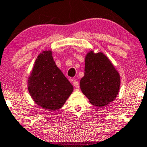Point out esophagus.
<instances>
[{
  "label": "esophagus",
  "instance_id": "esophagus-1",
  "mask_svg": "<svg viewBox=\"0 0 147 147\" xmlns=\"http://www.w3.org/2000/svg\"><path fill=\"white\" fill-rule=\"evenodd\" d=\"M73 85H74V86L76 87V88H79V83L76 80H73Z\"/></svg>",
  "mask_w": 147,
  "mask_h": 147
}]
</instances>
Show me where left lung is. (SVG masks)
<instances>
[{"instance_id": "1", "label": "left lung", "mask_w": 147, "mask_h": 147, "mask_svg": "<svg viewBox=\"0 0 147 147\" xmlns=\"http://www.w3.org/2000/svg\"><path fill=\"white\" fill-rule=\"evenodd\" d=\"M120 83L119 74L105 54L93 51L87 53L80 87L91 104L103 107L113 101L118 95Z\"/></svg>"}]
</instances>
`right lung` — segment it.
I'll return each instance as SVG.
<instances>
[{
	"mask_svg": "<svg viewBox=\"0 0 147 147\" xmlns=\"http://www.w3.org/2000/svg\"><path fill=\"white\" fill-rule=\"evenodd\" d=\"M28 90L36 104L47 110H55L63 106L74 87L57 67L49 50L37 56L28 80Z\"/></svg>",
	"mask_w": 147,
	"mask_h": 147,
	"instance_id": "right-lung-1",
	"label": "right lung"
}]
</instances>
